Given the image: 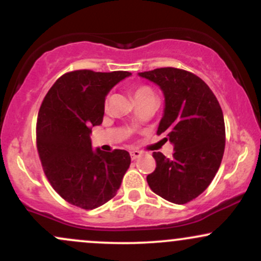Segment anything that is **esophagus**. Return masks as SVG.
<instances>
[{
	"instance_id": "esophagus-1",
	"label": "esophagus",
	"mask_w": 261,
	"mask_h": 261,
	"mask_svg": "<svg viewBox=\"0 0 261 261\" xmlns=\"http://www.w3.org/2000/svg\"><path fill=\"white\" fill-rule=\"evenodd\" d=\"M142 154H143L142 152L137 151V149H134V151L130 152V155H131V158H133V160H137V158H140Z\"/></svg>"
}]
</instances>
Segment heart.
<instances>
[{"label":"heart","mask_w":261,"mask_h":261,"mask_svg":"<svg viewBox=\"0 0 261 261\" xmlns=\"http://www.w3.org/2000/svg\"><path fill=\"white\" fill-rule=\"evenodd\" d=\"M149 94H153V92H152L151 89L146 86L136 87V88L134 89L135 99H139V98H141V97H145V95H149ZM107 103H108V99H107Z\"/></svg>","instance_id":"heart-1"}]
</instances>
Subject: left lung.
I'll list each match as a JSON object with an SVG mask.
<instances>
[{
	"label": "left lung",
	"instance_id": "obj_1",
	"mask_svg": "<svg viewBox=\"0 0 261 261\" xmlns=\"http://www.w3.org/2000/svg\"><path fill=\"white\" fill-rule=\"evenodd\" d=\"M139 76L163 93L157 134L174 146L173 158L153 152L157 166L147 182L164 200L182 205L203 193L220 168L226 140L222 109L210 87L188 71L163 67Z\"/></svg>",
	"mask_w": 261,
	"mask_h": 261
}]
</instances>
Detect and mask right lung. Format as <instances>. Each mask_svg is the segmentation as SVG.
<instances>
[{"label":"right lung","instance_id":"right-lung-1","mask_svg":"<svg viewBox=\"0 0 261 261\" xmlns=\"http://www.w3.org/2000/svg\"><path fill=\"white\" fill-rule=\"evenodd\" d=\"M131 76L127 71L62 74L45 95L37 121V146L47 180L66 201L85 210L116 195L130 167L127 151L92 148V127L100 125L106 97Z\"/></svg>","mask_w":261,"mask_h":261}]
</instances>
